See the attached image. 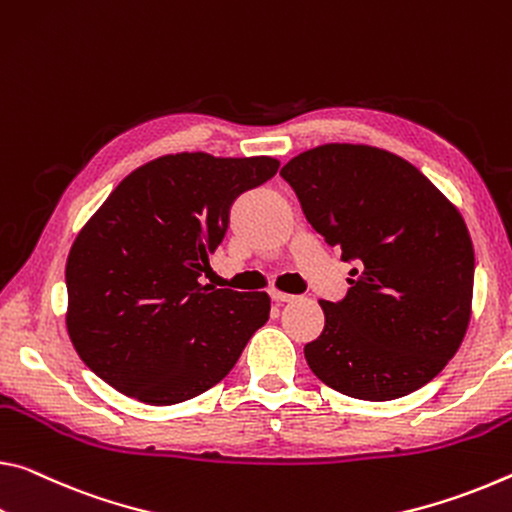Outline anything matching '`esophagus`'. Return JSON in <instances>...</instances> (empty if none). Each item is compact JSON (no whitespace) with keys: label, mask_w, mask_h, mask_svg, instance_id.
I'll use <instances>...</instances> for the list:
<instances>
[{"label":"esophagus","mask_w":512,"mask_h":512,"mask_svg":"<svg viewBox=\"0 0 512 512\" xmlns=\"http://www.w3.org/2000/svg\"><path fill=\"white\" fill-rule=\"evenodd\" d=\"M296 296L294 294H287V291H280V289H273L271 291V300L273 303H291Z\"/></svg>","instance_id":"obj_1"}]
</instances>
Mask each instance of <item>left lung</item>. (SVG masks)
I'll return each instance as SVG.
<instances>
[{"mask_svg":"<svg viewBox=\"0 0 512 512\" xmlns=\"http://www.w3.org/2000/svg\"><path fill=\"white\" fill-rule=\"evenodd\" d=\"M280 175L307 223L355 262L351 289L321 300L326 326L305 344L314 376L362 401L431 383L472 316L474 246L458 209L415 166L371 145H319Z\"/></svg>","mask_w":512,"mask_h":512,"instance_id":"left-lung-1","label":"left lung"}]
</instances>
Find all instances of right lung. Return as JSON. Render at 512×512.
<instances>
[{
	"instance_id": "obj_1",
	"label": "right lung",
	"mask_w": 512,
	"mask_h": 512,
	"mask_svg": "<svg viewBox=\"0 0 512 512\" xmlns=\"http://www.w3.org/2000/svg\"><path fill=\"white\" fill-rule=\"evenodd\" d=\"M271 157L166 154L129 173L72 243L70 342L113 389L150 405L207 392L269 321L264 291L200 285L243 191L278 173Z\"/></svg>"
}]
</instances>
